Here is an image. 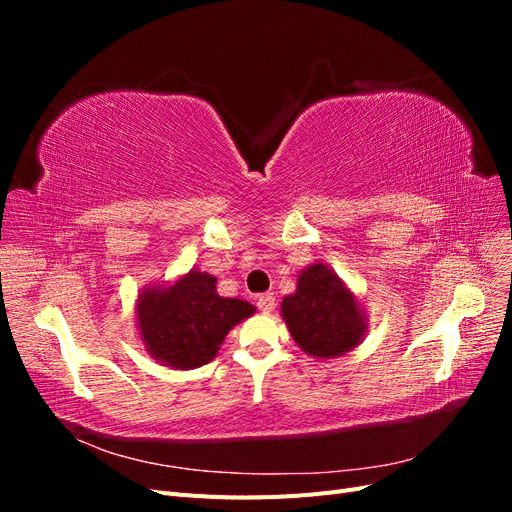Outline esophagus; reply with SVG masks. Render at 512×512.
<instances>
[{
  "label": "esophagus",
  "instance_id": "esophagus-1",
  "mask_svg": "<svg viewBox=\"0 0 512 512\" xmlns=\"http://www.w3.org/2000/svg\"><path fill=\"white\" fill-rule=\"evenodd\" d=\"M256 305H258V309L262 314H271L273 309H275V297L271 292H267V294H260V297L256 299Z\"/></svg>",
  "mask_w": 512,
  "mask_h": 512
}]
</instances>
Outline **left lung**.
<instances>
[{
	"label": "left lung",
	"mask_w": 512,
	"mask_h": 512,
	"mask_svg": "<svg viewBox=\"0 0 512 512\" xmlns=\"http://www.w3.org/2000/svg\"><path fill=\"white\" fill-rule=\"evenodd\" d=\"M280 314L297 346L318 361L344 356L367 335L363 303L322 262L299 271L297 290L286 294Z\"/></svg>",
	"instance_id": "8db88e82"
}]
</instances>
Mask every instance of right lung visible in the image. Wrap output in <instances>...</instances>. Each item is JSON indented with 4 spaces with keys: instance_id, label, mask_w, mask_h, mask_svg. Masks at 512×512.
I'll use <instances>...</instances> for the list:
<instances>
[{
    "instance_id": "1",
    "label": "right lung",
    "mask_w": 512,
    "mask_h": 512,
    "mask_svg": "<svg viewBox=\"0 0 512 512\" xmlns=\"http://www.w3.org/2000/svg\"><path fill=\"white\" fill-rule=\"evenodd\" d=\"M213 275L190 269L168 284H147L136 297V331L147 354L170 369H196L218 356L232 327L256 314L243 299H226Z\"/></svg>"
}]
</instances>
